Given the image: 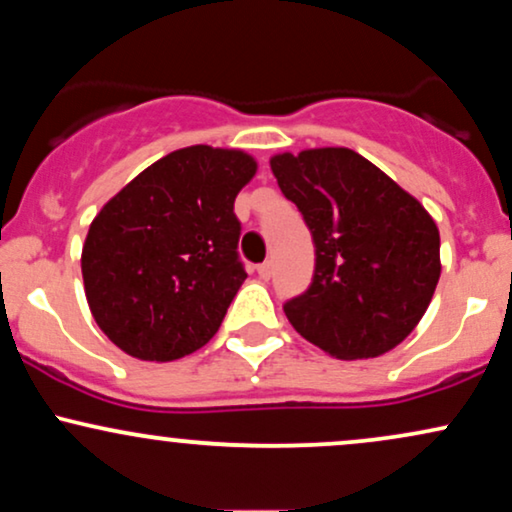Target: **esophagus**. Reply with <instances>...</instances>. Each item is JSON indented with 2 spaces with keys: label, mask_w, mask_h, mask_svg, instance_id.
I'll return each mask as SVG.
<instances>
[{
  "label": "esophagus",
  "mask_w": 512,
  "mask_h": 512,
  "mask_svg": "<svg viewBox=\"0 0 512 512\" xmlns=\"http://www.w3.org/2000/svg\"><path fill=\"white\" fill-rule=\"evenodd\" d=\"M272 269H274V264L272 262H262L260 267H257V274H260V279H269V276H272Z\"/></svg>",
  "instance_id": "esophagus-1"
}]
</instances>
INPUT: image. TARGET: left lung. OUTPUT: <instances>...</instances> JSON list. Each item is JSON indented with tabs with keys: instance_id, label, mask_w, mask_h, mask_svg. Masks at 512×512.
I'll return each instance as SVG.
<instances>
[{
	"instance_id": "obj_1",
	"label": "left lung",
	"mask_w": 512,
	"mask_h": 512,
	"mask_svg": "<svg viewBox=\"0 0 512 512\" xmlns=\"http://www.w3.org/2000/svg\"><path fill=\"white\" fill-rule=\"evenodd\" d=\"M272 173L315 243L308 291L284 303L291 325L337 358L395 349L419 325L438 286L436 221L351 149L274 156Z\"/></svg>"
}]
</instances>
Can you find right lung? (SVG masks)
Segmentation results:
<instances>
[{
    "instance_id": "obj_1",
    "label": "right lung",
    "mask_w": 512,
    "mask_h": 512,
    "mask_svg": "<svg viewBox=\"0 0 512 512\" xmlns=\"http://www.w3.org/2000/svg\"><path fill=\"white\" fill-rule=\"evenodd\" d=\"M248 154L187 146L151 163L88 228V308L113 344L142 361H175L219 332L248 274L238 255V192Z\"/></svg>"
}]
</instances>
